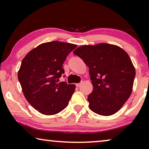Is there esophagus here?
Wrapping results in <instances>:
<instances>
[{"mask_svg":"<svg viewBox=\"0 0 149 149\" xmlns=\"http://www.w3.org/2000/svg\"><path fill=\"white\" fill-rule=\"evenodd\" d=\"M81 85V83H77V84H76V86H77V87H79V86H80Z\"/></svg>","mask_w":149,"mask_h":149,"instance_id":"34e87169","label":"esophagus"}]
</instances>
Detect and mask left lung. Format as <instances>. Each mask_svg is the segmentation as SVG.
I'll list each match as a JSON object with an SVG mask.
<instances>
[{
	"label": "left lung",
	"instance_id": "obj_1",
	"mask_svg": "<svg viewBox=\"0 0 149 149\" xmlns=\"http://www.w3.org/2000/svg\"><path fill=\"white\" fill-rule=\"evenodd\" d=\"M73 54L89 68L93 88L87 97L89 109L102 116L119 111L131 95L136 75L129 55L107 43L81 46Z\"/></svg>",
	"mask_w": 149,
	"mask_h": 149
}]
</instances>
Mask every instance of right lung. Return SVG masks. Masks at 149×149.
<instances>
[{
  "instance_id": "1",
  "label": "right lung",
  "mask_w": 149,
  "mask_h": 149,
  "mask_svg": "<svg viewBox=\"0 0 149 149\" xmlns=\"http://www.w3.org/2000/svg\"><path fill=\"white\" fill-rule=\"evenodd\" d=\"M77 46L60 41L44 42L22 60L18 80L26 99L39 113L56 115L68 106L76 87L58 81L64 73L62 64Z\"/></svg>"
}]
</instances>
